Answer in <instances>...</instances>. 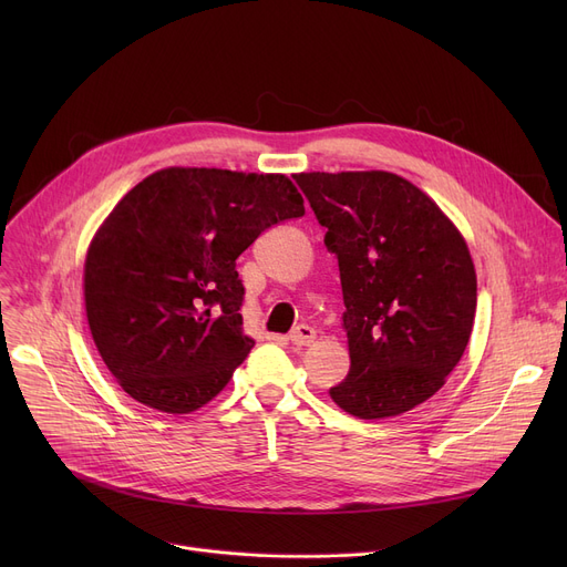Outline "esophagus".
Returning <instances> with one entry per match:
<instances>
[{"label":"esophagus","instance_id":"obj_1","mask_svg":"<svg viewBox=\"0 0 567 567\" xmlns=\"http://www.w3.org/2000/svg\"><path fill=\"white\" fill-rule=\"evenodd\" d=\"M315 338H317V331L312 329V326H308V323L296 326V329H293L291 336H289V340H291L293 347H308V344L315 342Z\"/></svg>","mask_w":567,"mask_h":567}]
</instances>
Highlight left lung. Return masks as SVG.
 <instances>
[{"label":"left lung","instance_id":"obj_1","mask_svg":"<svg viewBox=\"0 0 567 567\" xmlns=\"http://www.w3.org/2000/svg\"><path fill=\"white\" fill-rule=\"evenodd\" d=\"M338 255L349 374L329 391L363 421L427 402L468 344L478 280L457 225L404 176L293 174Z\"/></svg>","mask_w":567,"mask_h":567}]
</instances>
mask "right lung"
Listing matches in <instances>:
<instances>
[{"label": "right lung", "instance_id": "obj_1", "mask_svg": "<svg viewBox=\"0 0 567 567\" xmlns=\"http://www.w3.org/2000/svg\"><path fill=\"white\" fill-rule=\"evenodd\" d=\"M306 214L285 174L165 167L131 188L84 259L89 331L140 404L190 413L246 361L236 257L271 225Z\"/></svg>", "mask_w": 567, "mask_h": 567}]
</instances>
